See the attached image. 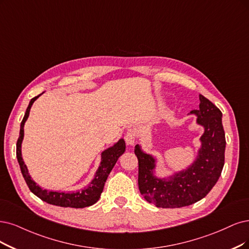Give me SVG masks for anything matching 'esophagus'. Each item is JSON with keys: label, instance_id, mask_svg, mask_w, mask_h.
I'll return each mask as SVG.
<instances>
[{"label": "esophagus", "instance_id": "34e87169", "mask_svg": "<svg viewBox=\"0 0 249 249\" xmlns=\"http://www.w3.org/2000/svg\"><path fill=\"white\" fill-rule=\"evenodd\" d=\"M125 142L128 145H133L136 139V132L133 129H129L125 134Z\"/></svg>", "mask_w": 249, "mask_h": 249}]
</instances>
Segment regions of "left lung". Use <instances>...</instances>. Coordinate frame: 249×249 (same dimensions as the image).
I'll list each match as a JSON object with an SVG mask.
<instances>
[{"label": "left lung", "mask_w": 249, "mask_h": 249, "mask_svg": "<svg viewBox=\"0 0 249 249\" xmlns=\"http://www.w3.org/2000/svg\"><path fill=\"white\" fill-rule=\"evenodd\" d=\"M199 109L189 115L197 117L196 124L203 127L200 146L192 164L165 178L156 176L157 158L136 144L139 159V188L143 198L162 208H179L203 199L214 187L225 164L226 137L223 114L209 99L199 95Z\"/></svg>", "instance_id": "left-lung-1"}]
</instances>
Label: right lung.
<instances>
[{"instance_id":"right-lung-1","label":"right lung","mask_w":249,"mask_h":249,"mask_svg":"<svg viewBox=\"0 0 249 249\" xmlns=\"http://www.w3.org/2000/svg\"><path fill=\"white\" fill-rule=\"evenodd\" d=\"M43 93L31 99L29 107L26 108V112L24 114V117L20 124L19 137H18V141L16 143V156H17L18 163H19L23 178L26 182V185L29 186L30 190L32 191V193H34L36 197H39L41 200L47 202L49 204L60 206V207H71V208H83V207L93 205L100 198V195L104 191L105 183L109 172L112 171L120 156L125 152V149H126L125 142L123 139H120L112 146H109V148H107V150H105L103 153H101L100 164L94 174V178L89 182V185L86 186L84 189H82L80 191H72L69 193L42 189L39 185H36V182L32 178L29 169L26 167V165L22 158V154H21V144L23 141V136H24L23 127L27 118L30 116L31 107L35 101L38 99Z\"/></svg>"}]
</instances>
